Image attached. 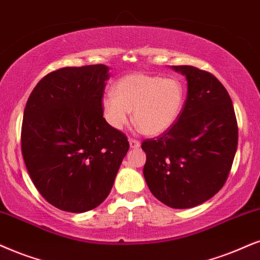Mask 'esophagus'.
I'll list each match as a JSON object with an SVG mask.
<instances>
[{
	"label": "esophagus",
	"instance_id": "obj_1",
	"mask_svg": "<svg viewBox=\"0 0 260 260\" xmlns=\"http://www.w3.org/2000/svg\"><path fill=\"white\" fill-rule=\"evenodd\" d=\"M128 141H129V146L132 147V149H138V147H140V141H138L137 139H132V138H131Z\"/></svg>",
	"mask_w": 260,
	"mask_h": 260
}]
</instances>
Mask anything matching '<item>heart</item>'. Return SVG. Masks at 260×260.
Returning <instances> with one entry per match:
<instances>
[{"label":"heart","instance_id":"b5f03b06","mask_svg":"<svg viewBox=\"0 0 260 260\" xmlns=\"http://www.w3.org/2000/svg\"><path fill=\"white\" fill-rule=\"evenodd\" d=\"M186 88L180 79L146 73L127 74L114 85V94L102 100L104 119L114 129H122L133 120L146 136L166 133L181 116Z\"/></svg>","mask_w":260,"mask_h":260}]
</instances>
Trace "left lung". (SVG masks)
<instances>
[{"mask_svg":"<svg viewBox=\"0 0 260 260\" xmlns=\"http://www.w3.org/2000/svg\"><path fill=\"white\" fill-rule=\"evenodd\" d=\"M172 70L186 77L185 107L169 131L143 141V173L159 202L189 209L225 183L238 147V123L231 96L217 78L192 66Z\"/></svg>","mask_w":260,"mask_h":260,"instance_id":"left-lung-1","label":"left lung"}]
</instances>
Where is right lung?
<instances>
[{
    "label": "right lung",
    "instance_id": "add662e5",
    "mask_svg": "<svg viewBox=\"0 0 260 260\" xmlns=\"http://www.w3.org/2000/svg\"><path fill=\"white\" fill-rule=\"evenodd\" d=\"M106 64L64 67L29 94L21 128L26 168L43 198L63 211L97 208L113 188L129 144L103 117Z\"/></svg>",
    "mask_w": 260,
    "mask_h": 260
}]
</instances>
